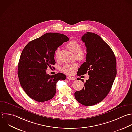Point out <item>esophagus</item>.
Listing matches in <instances>:
<instances>
[{"instance_id":"obj_1","label":"esophagus","mask_w":132,"mask_h":132,"mask_svg":"<svg viewBox=\"0 0 132 132\" xmlns=\"http://www.w3.org/2000/svg\"><path fill=\"white\" fill-rule=\"evenodd\" d=\"M67 79L69 80H75L76 79V78L75 77H71V76H68L67 77Z\"/></svg>"}]
</instances>
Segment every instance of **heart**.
I'll list each match as a JSON object with an SVG mask.
<instances>
[{"mask_svg": "<svg viewBox=\"0 0 132 132\" xmlns=\"http://www.w3.org/2000/svg\"><path fill=\"white\" fill-rule=\"evenodd\" d=\"M66 47L71 51L75 53L76 59L80 61H83L85 60L87 56V50L84 48L81 47V44L79 42L75 39L70 40L67 44ZM60 49L57 48L55 52V58L56 60L59 59ZM78 67V65L76 63L72 64H66L61 68V70L65 73L67 75H72L73 71Z\"/></svg>", "mask_w": 132, "mask_h": 132, "instance_id": "obj_1", "label": "heart"}]
</instances>
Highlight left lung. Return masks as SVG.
<instances>
[{
  "instance_id": "8db88e82",
  "label": "left lung",
  "mask_w": 132,
  "mask_h": 132,
  "mask_svg": "<svg viewBox=\"0 0 132 132\" xmlns=\"http://www.w3.org/2000/svg\"><path fill=\"white\" fill-rule=\"evenodd\" d=\"M87 50L86 62L78 69L77 75L86 73L88 80L84 87L75 93L76 99L85 106H92L101 102L108 95L117 75L116 59L111 47L100 36L87 32L82 37Z\"/></svg>"
}]
</instances>
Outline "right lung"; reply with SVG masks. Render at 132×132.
Returning <instances> with one entry per match:
<instances>
[{
  "label": "right lung",
  "mask_w": 132,
  "mask_h": 132,
  "mask_svg": "<svg viewBox=\"0 0 132 132\" xmlns=\"http://www.w3.org/2000/svg\"><path fill=\"white\" fill-rule=\"evenodd\" d=\"M69 40L63 34L47 33L23 48L18 63V77L22 88L31 99L40 102L51 99L56 93V83L66 79L60 72L50 76L46 70L55 64V51Z\"/></svg>",
  "instance_id": "obj_1"
}]
</instances>
